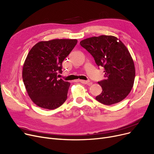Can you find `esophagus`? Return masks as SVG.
Listing matches in <instances>:
<instances>
[{
    "instance_id": "esophagus-1",
    "label": "esophagus",
    "mask_w": 154,
    "mask_h": 154,
    "mask_svg": "<svg viewBox=\"0 0 154 154\" xmlns=\"http://www.w3.org/2000/svg\"><path fill=\"white\" fill-rule=\"evenodd\" d=\"M79 82L80 83H82L83 84H85V85H92V83L90 82H88V81H85V80H82V79H79Z\"/></svg>"
}]
</instances>
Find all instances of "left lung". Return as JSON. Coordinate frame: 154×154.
Wrapping results in <instances>:
<instances>
[{
  "label": "left lung",
  "instance_id": "obj_1",
  "mask_svg": "<svg viewBox=\"0 0 154 154\" xmlns=\"http://www.w3.org/2000/svg\"><path fill=\"white\" fill-rule=\"evenodd\" d=\"M80 45L92 55L98 66L104 68L106 79L98 82L103 91L96 100L111 105L125 99L135 77L134 63L125 45L115 36L101 35L82 40Z\"/></svg>",
  "mask_w": 154,
  "mask_h": 154
}]
</instances>
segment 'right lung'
Wrapping results in <instances>:
<instances>
[{"instance_id": "1", "label": "right lung", "mask_w": 154, "mask_h": 154, "mask_svg": "<svg viewBox=\"0 0 154 154\" xmlns=\"http://www.w3.org/2000/svg\"><path fill=\"white\" fill-rule=\"evenodd\" d=\"M77 39H56L38 42L29 51L23 68V79L31 100L39 107L54 109L66 100L70 86L57 79L62 63Z\"/></svg>"}]
</instances>
